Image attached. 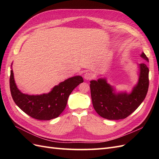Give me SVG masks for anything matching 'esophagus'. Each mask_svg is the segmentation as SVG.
<instances>
[{
    "label": "esophagus",
    "mask_w": 159,
    "mask_h": 159,
    "mask_svg": "<svg viewBox=\"0 0 159 159\" xmlns=\"http://www.w3.org/2000/svg\"><path fill=\"white\" fill-rule=\"evenodd\" d=\"M84 77L86 80H91V78H93V75L91 74V73H90L89 71H87L84 74Z\"/></svg>",
    "instance_id": "esophagus-1"
}]
</instances>
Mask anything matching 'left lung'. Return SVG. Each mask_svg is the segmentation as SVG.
<instances>
[{
	"instance_id": "obj_1",
	"label": "left lung",
	"mask_w": 159,
	"mask_h": 159,
	"mask_svg": "<svg viewBox=\"0 0 159 159\" xmlns=\"http://www.w3.org/2000/svg\"><path fill=\"white\" fill-rule=\"evenodd\" d=\"M141 56L148 61V57L143 52ZM139 66L138 84L131 93H116L105 79L90 81L93 106L101 117L109 120L123 119L133 113L141 104L148 89L149 70L145 64H141Z\"/></svg>"
}]
</instances>
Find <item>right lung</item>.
Returning <instances> with one entry per match:
<instances>
[{"instance_id": "add662e5", "label": "right lung", "mask_w": 159, "mask_h": 159, "mask_svg": "<svg viewBox=\"0 0 159 159\" xmlns=\"http://www.w3.org/2000/svg\"><path fill=\"white\" fill-rule=\"evenodd\" d=\"M82 82V77L77 75L56 85L48 93L30 95L22 93L17 88L13 71H11L10 89L14 102L24 112L38 120H50L58 117L65 109L72 91Z\"/></svg>"}]
</instances>
